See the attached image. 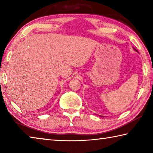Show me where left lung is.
<instances>
[{
  "mask_svg": "<svg viewBox=\"0 0 153 153\" xmlns=\"http://www.w3.org/2000/svg\"><path fill=\"white\" fill-rule=\"evenodd\" d=\"M135 50H136V49H135Z\"/></svg>",
  "mask_w": 153,
  "mask_h": 153,
  "instance_id": "1",
  "label": "left lung"
}]
</instances>
